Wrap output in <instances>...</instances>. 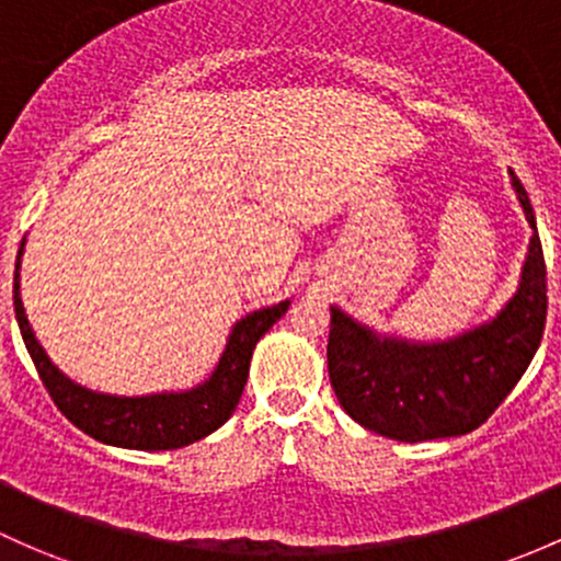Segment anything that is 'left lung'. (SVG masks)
<instances>
[{"label":"left lung","instance_id":"8db88e82","mask_svg":"<svg viewBox=\"0 0 561 561\" xmlns=\"http://www.w3.org/2000/svg\"><path fill=\"white\" fill-rule=\"evenodd\" d=\"M508 173L533 238L519 286L495 318L447 340L414 342L375 331L331 305V388L366 431L409 444L471 433L505 401L538 353L548 307L546 262L527 190Z\"/></svg>","mask_w":561,"mask_h":561}]
</instances>
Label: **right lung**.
<instances>
[{
	"instance_id": "obj_1",
	"label": "right lung",
	"mask_w": 561,
	"mask_h": 561,
	"mask_svg": "<svg viewBox=\"0 0 561 561\" xmlns=\"http://www.w3.org/2000/svg\"><path fill=\"white\" fill-rule=\"evenodd\" d=\"M23 245H26V238H23L21 249H18L13 305L26 351L32 355L34 366H37L47 393L66 414V420H71L80 431L93 436L95 442L110 444V447L141 451L182 449L201 442L208 433H214L216 427L225 425L232 417L234 409H238L240 396H243L256 342L273 329V323L291 305L288 299H283L278 305L262 307V310H254L240 318V321H234L225 351L219 355V364L195 388L162 390V393L147 396L99 393V390H90L85 385L66 377L53 364L45 347L39 345L21 302Z\"/></svg>"
}]
</instances>
